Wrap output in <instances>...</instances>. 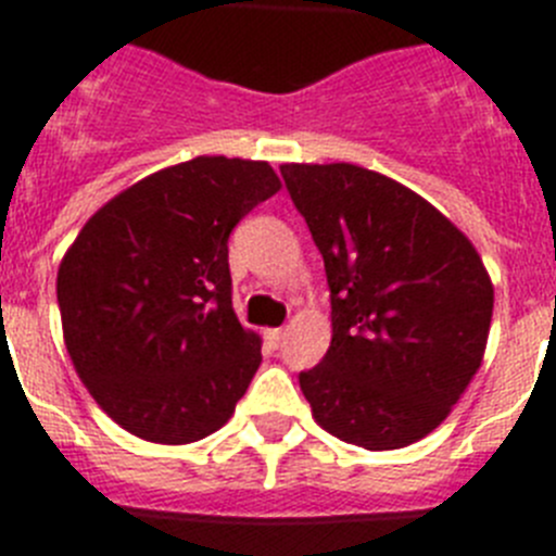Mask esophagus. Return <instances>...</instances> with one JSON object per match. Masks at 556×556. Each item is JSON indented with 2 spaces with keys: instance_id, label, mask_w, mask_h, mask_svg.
Wrapping results in <instances>:
<instances>
[{
  "instance_id": "34e87169",
  "label": "esophagus",
  "mask_w": 556,
  "mask_h": 556,
  "mask_svg": "<svg viewBox=\"0 0 556 556\" xmlns=\"http://www.w3.org/2000/svg\"><path fill=\"white\" fill-rule=\"evenodd\" d=\"M282 338H285L282 327H277V330H265V341H268V346H274V350L282 344Z\"/></svg>"
}]
</instances>
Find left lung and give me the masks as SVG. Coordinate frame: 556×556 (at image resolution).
<instances>
[{
	"label": "left lung",
	"instance_id": "obj_1",
	"mask_svg": "<svg viewBox=\"0 0 556 556\" xmlns=\"http://www.w3.org/2000/svg\"><path fill=\"white\" fill-rule=\"evenodd\" d=\"M325 260L332 341L299 371L316 422L394 451L428 437L479 371L492 282L479 251L425 198L355 164H282Z\"/></svg>",
	"mask_w": 556,
	"mask_h": 556
}]
</instances>
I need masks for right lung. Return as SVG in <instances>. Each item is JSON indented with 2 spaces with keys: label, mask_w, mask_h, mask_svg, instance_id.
Returning a JSON list of instances; mask_svg holds the SVG:
<instances>
[{
  "label": "right lung",
  "mask_w": 556,
  "mask_h": 556,
  "mask_svg": "<svg viewBox=\"0 0 556 556\" xmlns=\"http://www.w3.org/2000/svg\"><path fill=\"white\" fill-rule=\"evenodd\" d=\"M279 190L268 162L198 156L111 198L58 268L66 350L98 405L162 445L231 417L263 352L231 307L229 235Z\"/></svg>",
  "instance_id": "1"
}]
</instances>
